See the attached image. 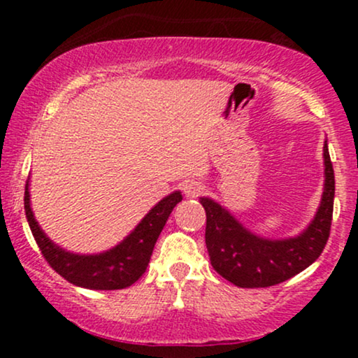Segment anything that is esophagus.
Masks as SVG:
<instances>
[{
  "label": "esophagus",
  "instance_id": "1",
  "mask_svg": "<svg viewBox=\"0 0 358 358\" xmlns=\"http://www.w3.org/2000/svg\"><path fill=\"white\" fill-rule=\"evenodd\" d=\"M205 187L200 182H195V180H188L187 183L183 185V192L188 199H195V196H200L203 193Z\"/></svg>",
  "mask_w": 358,
  "mask_h": 358
}]
</instances>
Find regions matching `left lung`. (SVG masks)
Here are the masks:
<instances>
[{"label": "left lung", "mask_w": 358, "mask_h": 358, "mask_svg": "<svg viewBox=\"0 0 358 358\" xmlns=\"http://www.w3.org/2000/svg\"><path fill=\"white\" fill-rule=\"evenodd\" d=\"M324 188L318 212L296 237L264 239L252 234L215 200L200 199L207 212L205 244L212 268L239 287H268L296 276L323 252L334 217L335 175L327 141L323 146Z\"/></svg>", "instance_id": "8db88e82"}]
</instances>
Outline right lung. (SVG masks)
<instances>
[{"instance_id": "right-lung-1", "label": "right lung", "mask_w": 358, "mask_h": 358, "mask_svg": "<svg viewBox=\"0 0 358 358\" xmlns=\"http://www.w3.org/2000/svg\"><path fill=\"white\" fill-rule=\"evenodd\" d=\"M28 185L27 182L24 187V213L43 257L62 278L87 289H122L136 282L145 274L156 241L171 210L183 199L182 193L173 192L159 200L116 248L99 254H73L53 244L40 229L30 207Z\"/></svg>"}]
</instances>
